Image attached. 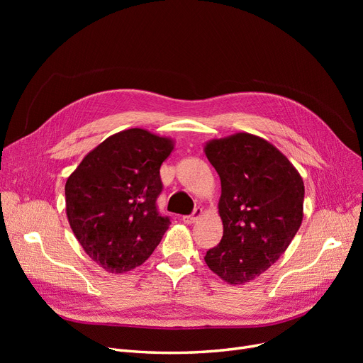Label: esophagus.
<instances>
[{"label": "esophagus", "instance_id": "1", "mask_svg": "<svg viewBox=\"0 0 363 363\" xmlns=\"http://www.w3.org/2000/svg\"><path fill=\"white\" fill-rule=\"evenodd\" d=\"M203 215V211L201 208H194V212L191 215H186V216H182V222L189 225V223H194L200 216Z\"/></svg>", "mask_w": 363, "mask_h": 363}]
</instances>
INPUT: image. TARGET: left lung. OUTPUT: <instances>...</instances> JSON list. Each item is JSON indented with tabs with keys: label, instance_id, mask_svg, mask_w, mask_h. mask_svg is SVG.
Here are the masks:
<instances>
[{
	"label": "left lung",
	"instance_id": "1",
	"mask_svg": "<svg viewBox=\"0 0 363 363\" xmlns=\"http://www.w3.org/2000/svg\"><path fill=\"white\" fill-rule=\"evenodd\" d=\"M204 155L220 178V242L206 263L226 284L250 282L274 264L303 220L304 184L282 152L253 133L211 140Z\"/></svg>",
	"mask_w": 363,
	"mask_h": 363
}]
</instances>
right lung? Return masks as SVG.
<instances>
[{
  "label": "right lung",
  "mask_w": 363,
  "mask_h": 363,
  "mask_svg": "<svg viewBox=\"0 0 363 363\" xmlns=\"http://www.w3.org/2000/svg\"><path fill=\"white\" fill-rule=\"evenodd\" d=\"M175 141L130 128L106 138L66 181V215L85 253L110 274L143 264L169 228L159 215L160 166Z\"/></svg>",
  "instance_id": "right-lung-1"
}]
</instances>
